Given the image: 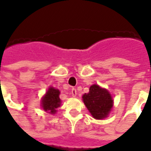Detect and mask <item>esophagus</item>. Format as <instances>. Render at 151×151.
<instances>
[{"instance_id": "1", "label": "esophagus", "mask_w": 151, "mask_h": 151, "mask_svg": "<svg viewBox=\"0 0 151 151\" xmlns=\"http://www.w3.org/2000/svg\"><path fill=\"white\" fill-rule=\"evenodd\" d=\"M71 95H72V96H76V95H77V91H76V88H72V89H71Z\"/></svg>"}]
</instances>
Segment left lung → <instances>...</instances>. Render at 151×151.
<instances>
[{
    "instance_id": "left-lung-1",
    "label": "left lung",
    "mask_w": 151,
    "mask_h": 151,
    "mask_svg": "<svg viewBox=\"0 0 151 151\" xmlns=\"http://www.w3.org/2000/svg\"><path fill=\"white\" fill-rule=\"evenodd\" d=\"M86 107L96 119L107 118L113 106V100L109 91L94 84L91 86L89 92L82 96Z\"/></svg>"
}]
</instances>
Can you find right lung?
Returning <instances> with one entry per match:
<instances>
[{
  "mask_svg": "<svg viewBox=\"0 0 151 151\" xmlns=\"http://www.w3.org/2000/svg\"><path fill=\"white\" fill-rule=\"evenodd\" d=\"M60 94V92L58 89H55L54 87L50 86L47 91L46 94L43 96L41 101V106L44 111L51 114H55L57 111L56 109L60 107L61 104Z\"/></svg>",
  "mask_w": 151,
  "mask_h": 151,
  "instance_id": "add662e5",
  "label": "right lung"
}]
</instances>
